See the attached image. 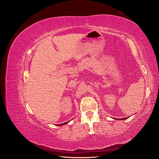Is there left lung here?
<instances>
[{"label":"left lung","mask_w":159,"mask_h":159,"mask_svg":"<svg viewBox=\"0 0 159 159\" xmlns=\"http://www.w3.org/2000/svg\"><path fill=\"white\" fill-rule=\"evenodd\" d=\"M129 117H126V118H122V119H121V120H124V119H128Z\"/></svg>","instance_id":"left-lung-1"}]
</instances>
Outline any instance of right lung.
Returning a JSON list of instances; mask_svg holds the SVG:
<instances>
[{
    "mask_svg": "<svg viewBox=\"0 0 159 159\" xmlns=\"http://www.w3.org/2000/svg\"><path fill=\"white\" fill-rule=\"evenodd\" d=\"M69 121H68V122H66V123H62V124H58V125H57V126H61V125H66V123H68Z\"/></svg>",
    "mask_w": 159,
    "mask_h": 159,
    "instance_id": "obj_1",
    "label": "right lung"
}]
</instances>
